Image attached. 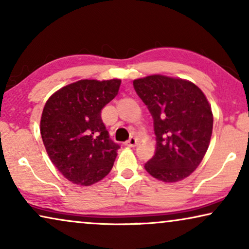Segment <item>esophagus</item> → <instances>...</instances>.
Wrapping results in <instances>:
<instances>
[{
    "mask_svg": "<svg viewBox=\"0 0 249 249\" xmlns=\"http://www.w3.org/2000/svg\"><path fill=\"white\" fill-rule=\"evenodd\" d=\"M136 144H137V139L135 137H130L125 142V146H128V147H135Z\"/></svg>",
    "mask_w": 249,
    "mask_h": 249,
    "instance_id": "obj_1",
    "label": "esophagus"
}]
</instances>
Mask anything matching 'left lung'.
I'll list each match as a JSON object with an SVG mask.
<instances>
[{
  "mask_svg": "<svg viewBox=\"0 0 249 249\" xmlns=\"http://www.w3.org/2000/svg\"><path fill=\"white\" fill-rule=\"evenodd\" d=\"M134 88L154 120L156 149L146 171L164 182L187 178L202 162L212 136L206 96L192 81L162 74L135 79Z\"/></svg>",
  "mask_w": 249,
  "mask_h": 249,
  "instance_id": "left-lung-1",
  "label": "left lung"
}]
</instances>
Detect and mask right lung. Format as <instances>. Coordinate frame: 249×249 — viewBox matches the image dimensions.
Returning a JSON list of instances; mask_svg holds the SVG:
<instances>
[{"instance_id": "obj_1", "label": "right lung", "mask_w": 249, "mask_h": 249, "mask_svg": "<svg viewBox=\"0 0 249 249\" xmlns=\"http://www.w3.org/2000/svg\"><path fill=\"white\" fill-rule=\"evenodd\" d=\"M120 79H83L55 91L43 108L40 135L64 178L94 185L108 175L120 146L110 139L101 112L118 95Z\"/></svg>"}]
</instances>
